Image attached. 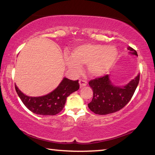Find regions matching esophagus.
Returning <instances> with one entry per match:
<instances>
[{
    "mask_svg": "<svg viewBox=\"0 0 155 155\" xmlns=\"http://www.w3.org/2000/svg\"><path fill=\"white\" fill-rule=\"evenodd\" d=\"M87 82L85 80H82V79H80L79 80V85H80V87H85V86L87 85Z\"/></svg>",
    "mask_w": 155,
    "mask_h": 155,
    "instance_id": "esophagus-1",
    "label": "esophagus"
}]
</instances>
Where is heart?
Listing matches in <instances>:
<instances>
[{"label": "heart", "mask_w": 155, "mask_h": 155, "mask_svg": "<svg viewBox=\"0 0 155 155\" xmlns=\"http://www.w3.org/2000/svg\"><path fill=\"white\" fill-rule=\"evenodd\" d=\"M118 51L114 46L85 44L74 48L71 56L65 57V64L70 71L78 73L81 65H87L92 77L104 74L116 60Z\"/></svg>", "instance_id": "heart-1"}]
</instances>
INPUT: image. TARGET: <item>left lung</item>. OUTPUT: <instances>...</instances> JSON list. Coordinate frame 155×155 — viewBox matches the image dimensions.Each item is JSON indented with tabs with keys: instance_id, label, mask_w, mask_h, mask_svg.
<instances>
[{
	"instance_id": "8db88e82",
	"label": "left lung",
	"mask_w": 155,
	"mask_h": 155,
	"mask_svg": "<svg viewBox=\"0 0 155 155\" xmlns=\"http://www.w3.org/2000/svg\"><path fill=\"white\" fill-rule=\"evenodd\" d=\"M130 53L137 56L135 50L128 46ZM140 74L124 87L115 86L109 79V74L91 80L89 85L93 90V98L88 107L94 114L107 115L120 111L130 101L137 88Z\"/></svg>"
}]
</instances>
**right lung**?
Returning <instances> with one entry per match:
<instances>
[{"label":"right lung","mask_w":155,"mask_h":155,"mask_svg":"<svg viewBox=\"0 0 155 155\" xmlns=\"http://www.w3.org/2000/svg\"><path fill=\"white\" fill-rule=\"evenodd\" d=\"M15 91L23 104L35 114L54 115L64 109L67 97L79 89L78 80L72 81L64 78L55 90L47 95L40 97L28 96L15 85Z\"/></svg>","instance_id":"add662e5"}]
</instances>
